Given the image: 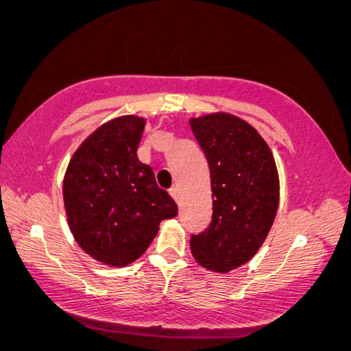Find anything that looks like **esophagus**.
Returning a JSON list of instances; mask_svg holds the SVG:
<instances>
[{"label": "esophagus", "instance_id": "obj_1", "mask_svg": "<svg viewBox=\"0 0 351 351\" xmlns=\"http://www.w3.org/2000/svg\"><path fill=\"white\" fill-rule=\"evenodd\" d=\"M169 193H171L172 198H174L177 203H179V189H177V186H172V189L169 190Z\"/></svg>", "mask_w": 351, "mask_h": 351}]
</instances>
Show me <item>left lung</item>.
<instances>
[{"mask_svg": "<svg viewBox=\"0 0 351 351\" xmlns=\"http://www.w3.org/2000/svg\"><path fill=\"white\" fill-rule=\"evenodd\" d=\"M210 171L213 220L190 247L201 267L227 273L256 256L280 203V179L267 142L228 113L190 119Z\"/></svg>", "mask_w": 351, "mask_h": 351, "instance_id": "8db88e82", "label": "left lung"}]
</instances>
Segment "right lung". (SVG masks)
Here are the masks:
<instances>
[{
	"instance_id": "1",
	"label": "right lung",
	"mask_w": 351,
	"mask_h": 351,
	"mask_svg": "<svg viewBox=\"0 0 351 351\" xmlns=\"http://www.w3.org/2000/svg\"><path fill=\"white\" fill-rule=\"evenodd\" d=\"M145 119L128 114L105 123L71 156L64 204L71 233L84 252L112 267L137 261L177 204L138 161Z\"/></svg>"
}]
</instances>
